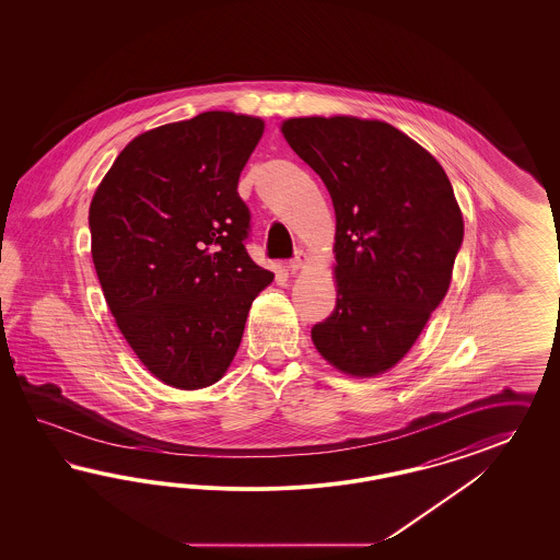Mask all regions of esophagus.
Instances as JSON below:
<instances>
[{
  "mask_svg": "<svg viewBox=\"0 0 560 560\" xmlns=\"http://www.w3.org/2000/svg\"><path fill=\"white\" fill-rule=\"evenodd\" d=\"M305 260H307V256H305L304 250H298L293 258H289L288 269L291 272H298L305 265Z\"/></svg>",
  "mask_w": 560,
  "mask_h": 560,
  "instance_id": "esophagus-1",
  "label": "esophagus"
}]
</instances>
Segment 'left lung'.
<instances>
[{
    "label": "left lung",
    "mask_w": 560,
    "mask_h": 560,
    "mask_svg": "<svg viewBox=\"0 0 560 560\" xmlns=\"http://www.w3.org/2000/svg\"><path fill=\"white\" fill-rule=\"evenodd\" d=\"M291 150L330 192L337 215V305L312 340L357 377L390 370L445 298L464 221L440 162L382 120L283 122Z\"/></svg>",
    "instance_id": "obj_1"
}]
</instances>
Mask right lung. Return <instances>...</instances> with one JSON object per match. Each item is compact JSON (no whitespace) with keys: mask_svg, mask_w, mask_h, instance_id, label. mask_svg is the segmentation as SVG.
Returning <instances> with one entry per match:
<instances>
[{"mask_svg":"<svg viewBox=\"0 0 560 560\" xmlns=\"http://www.w3.org/2000/svg\"><path fill=\"white\" fill-rule=\"evenodd\" d=\"M262 131L223 110L162 125L119 153L90 205L106 304L141 363L180 390L220 380L272 281L246 250L250 209L237 195Z\"/></svg>","mask_w":560,"mask_h":560,"instance_id":"add662e5","label":"right lung"}]
</instances>
